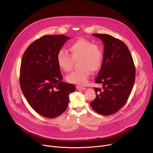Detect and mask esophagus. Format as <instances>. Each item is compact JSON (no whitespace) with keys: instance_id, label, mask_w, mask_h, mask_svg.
<instances>
[{"instance_id":"esophagus-1","label":"esophagus","mask_w":153,"mask_h":153,"mask_svg":"<svg viewBox=\"0 0 153 153\" xmlns=\"http://www.w3.org/2000/svg\"><path fill=\"white\" fill-rule=\"evenodd\" d=\"M76 88L77 90H85V87H83V86H79V85H77L76 86Z\"/></svg>"}]
</instances>
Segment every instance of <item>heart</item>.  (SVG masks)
Instances as JSON below:
<instances>
[{
  "label": "heart",
  "mask_w": 153,
  "mask_h": 153,
  "mask_svg": "<svg viewBox=\"0 0 153 153\" xmlns=\"http://www.w3.org/2000/svg\"><path fill=\"white\" fill-rule=\"evenodd\" d=\"M71 55L65 50H60L57 55L60 68L65 72L71 71L74 60H79L78 70L67 77L68 82L77 85H85L90 76L91 71H98L102 63L103 54L99 47L90 40L79 39L70 45Z\"/></svg>",
  "instance_id": "heart-1"
}]
</instances>
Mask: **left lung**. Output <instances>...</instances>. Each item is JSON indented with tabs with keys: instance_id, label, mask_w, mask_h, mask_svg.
<instances>
[{
	"instance_id": "obj_1",
	"label": "left lung",
	"mask_w": 153,
	"mask_h": 153,
	"mask_svg": "<svg viewBox=\"0 0 153 153\" xmlns=\"http://www.w3.org/2000/svg\"><path fill=\"white\" fill-rule=\"evenodd\" d=\"M104 45L102 64L95 80L102 88H94L96 99L90 105L97 113L109 116L117 112L126 102L135 82L133 57L125 43L105 34H93Z\"/></svg>"
}]
</instances>
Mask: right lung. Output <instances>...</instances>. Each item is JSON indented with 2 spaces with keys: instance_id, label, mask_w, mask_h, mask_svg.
I'll return each instance as SVG.
<instances>
[{
  "instance_id": "right-lung-1",
  "label": "right lung",
  "mask_w": 153,
  "mask_h": 153,
  "mask_svg": "<svg viewBox=\"0 0 153 153\" xmlns=\"http://www.w3.org/2000/svg\"><path fill=\"white\" fill-rule=\"evenodd\" d=\"M70 38L62 34L46 35L34 41L21 62L20 85L33 110L47 118L62 114L68 107L69 94L75 86L62 82L57 55Z\"/></svg>"
}]
</instances>
